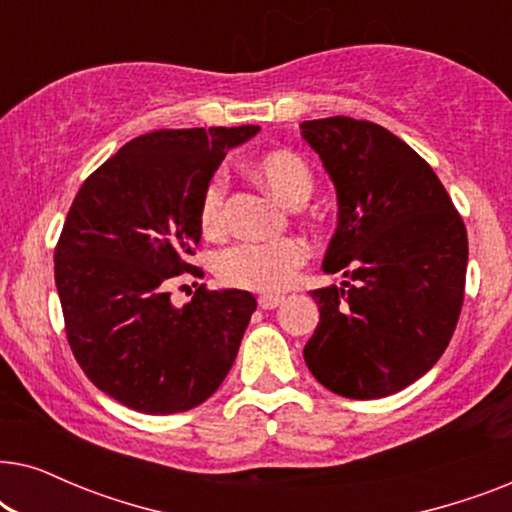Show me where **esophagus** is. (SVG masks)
<instances>
[{
	"label": "esophagus",
	"instance_id": "34e87169",
	"mask_svg": "<svg viewBox=\"0 0 512 512\" xmlns=\"http://www.w3.org/2000/svg\"><path fill=\"white\" fill-rule=\"evenodd\" d=\"M282 296H272V293H263L261 298H258V307L261 310H275V307L282 305Z\"/></svg>",
	"mask_w": 512,
	"mask_h": 512
}]
</instances>
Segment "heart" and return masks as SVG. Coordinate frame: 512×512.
I'll use <instances>...</instances> for the list:
<instances>
[{
    "label": "heart",
    "mask_w": 512,
    "mask_h": 512,
    "mask_svg": "<svg viewBox=\"0 0 512 512\" xmlns=\"http://www.w3.org/2000/svg\"><path fill=\"white\" fill-rule=\"evenodd\" d=\"M251 174L286 205L296 207L310 198L314 179L310 165L298 153L277 149L251 160ZM226 216V179L216 174L207 181L200 198V226L205 233H219ZM307 258L305 242L282 237L272 242H242L223 251L216 272L223 282L249 291L286 289Z\"/></svg>",
    "instance_id": "obj_1"
}]
</instances>
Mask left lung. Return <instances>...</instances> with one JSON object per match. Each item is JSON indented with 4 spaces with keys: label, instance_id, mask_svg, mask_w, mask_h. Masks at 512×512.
I'll use <instances>...</instances> for the list:
<instances>
[{
    "label": "left lung",
    "instance_id": "obj_1",
    "mask_svg": "<svg viewBox=\"0 0 512 512\" xmlns=\"http://www.w3.org/2000/svg\"><path fill=\"white\" fill-rule=\"evenodd\" d=\"M338 195L324 272L354 284L312 291L319 324L303 354L333 394L368 401L429 373L464 303L468 237L422 156L382 125L349 116L303 121Z\"/></svg>",
    "mask_w": 512,
    "mask_h": 512
}]
</instances>
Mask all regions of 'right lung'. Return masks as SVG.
<instances>
[{"mask_svg":"<svg viewBox=\"0 0 512 512\" xmlns=\"http://www.w3.org/2000/svg\"><path fill=\"white\" fill-rule=\"evenodd\" d=\"M261 130L188 128L135 137L83 181L55 249L69 347L104 394L146 415L207 401L233 366L256 298L170 286L200 242V198L221 160Z\"/></svg>","mask_w":512,"mask_h":512,"instance_id":"add662e5","label":"right lung"}]
</instances>
